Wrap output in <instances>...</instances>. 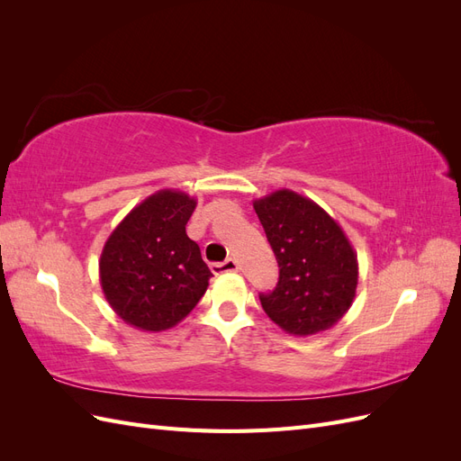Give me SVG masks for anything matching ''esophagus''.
Returning a JSON list of instances; mask_svg holds the SVG:
<instances>
[{
  "instance_id": "1",
  "label": "esophagus",
  "mask_w": 461,
  "mask_h": 461,
  "mask_svg": "<svg viewBox=\"0 0 461 461\" xmlns=\"http://www.w3.org/2000/svg\"><path fill=\"white\" fill-rule=\"evenodd\" d=\"M209 269H212L213 275H222V273H236L239 271V263H236V259L229 258L222 263H212L209 265Z\"/></svg>"
}]
</instances>
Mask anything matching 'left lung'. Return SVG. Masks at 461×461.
<instances>
[{
	"label": "left lung",
	"mask_w": 461,
	"mask_h": 461,
	"mask_svg": "<svg viewBox=\"0 0 461 461\" xmlns=\"http://www.w3.org/2000/svg\"><path fill=\"white\" fill-rule=\"evenodd\" d=\"M254 209L278 263V283L261 294L267 317L294 337L337 325L357 288V256L323 207L292 190H276Z\"/></svg>",
	"instance_id": "obj_1"
}]
</instances>
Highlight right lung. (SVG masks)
<instances>
[{
	"label": "right lung",
	"instance_id": "add662e5",
	"mask_svg": "<svg viewBox=\"0 0 461 461\" xmlns=\"http://www.w3.org/2000/svg\"><path fill=\"white\" fill-rule=\"evenodd\" d=\"M196 209L188 194L165 188L124 217L100 258L104 296L124 323L161 332L180 323L205 294L212 271L186 222Z\"/></svg>",
	"mask_w": 461,
	"mask_h": 461
}]
</instances>
